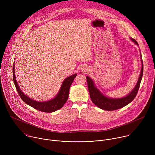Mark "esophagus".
I'll use <instances>...</instances> for the list:
<instances>
[{"mask_svg":"<svg viewBox=\"0 0 155 155\" xmlns=\"http://www.w3.org/2000/svg\"><path fill=\"white\" fill-rule=\"evenodd\" d=\"M88 71V67L87 65H83L81 68V71L83 72H86Z\"/></svg>","mask_w":155,"mask_h":155,"instance_id":"34e87169","label":"esophagus"}]
</instances>
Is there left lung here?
Segmentation results:
<instances>
[{
  "mask_svg": "<svg viewBox=\"0 0 155 155\" xmlns=\"http://www.w3.org/2000/svg\"><path fill=\"white\" fill-rule=\"evenodd\" d=\"M133 41L136 45H138V43L135 39L132 38L131 39ZM142 58V57H141ZM141 61L142 62V69L140 75L139 77V78L138 80V81L137 83V84L134 89L132 90L127 96L120 98V99H110L105 96H104L97 87L94 86L93 81L89 77H86L87 79V87L88 90H89L90 98L92 101V102L99 108L105 110H108V111H111V110H117L121 108H123V107L126 106L130 102H131L136 97L139 87L140 84V82L143 76V61L142 59L141 58Z\"/></svg>",
  "mask_w": 155,
  "mask_h": 155,
  "instance_id": "8db88e82",
  "label": "left lung"
}]
</instances>
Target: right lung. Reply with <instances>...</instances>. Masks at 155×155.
<instances>
[{
    "label": "right lung",
    "mask_w": 155,
    "mask_h": 155,
    "mask_svg": "<svg viewBox=\"0 0 155 155\" xmlns=\"http://www.w3.org/2000/svg\"><path fill=\"white\" fill-rule=\"evenodd\" d=\"M76 76H77V74H75L74 75L66 78L64 80V81L62 84L59 92L54 99L46 102H37L27 97L23 92L21 91L20 88L18 86V84L16 82V80L15 77V64H13V82L20 97L28 105L43 112H47V113L53 112L63 107V105H64V104L66 102V101H67L68 99L70 87Z\"/></svg>",
    "instance_id": "add662e5"
}]
</instances>
